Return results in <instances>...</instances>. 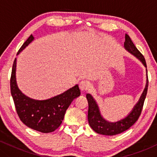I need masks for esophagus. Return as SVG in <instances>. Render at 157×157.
Masks as SVG:
<instances>
[{
	"label": "esophagus",
	"mask_w": 157,
	"mask_h": 157,
	"mask_svg": "<svg viewBox=\"0 0 157 157\" xmlns=\"http://www.w3.org/2000/svg\"><path fill=\"white\" fill-rule=\"evenodd\" d=\"M79 87H80V89L82 91H87L90 87L89 82H88L87 80H82L79 84Z\"/></svg>",
	"instance_id": "obj_1"
}]
</instances>
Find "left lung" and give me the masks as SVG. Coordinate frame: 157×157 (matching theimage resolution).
I'll use <instances>...</instances> for the list:
<instances>
[{
  "label": "left lung",
  "mask_w": 157,
  "mask_h": 157,
  "mask_svg": "<svg viewBox=\"0 0 157 157\" xmlns=\"http://www.w3.org/2000/svg\"><path fill=\"white\" fill-rule=\"evenodd\" d=\"M125 41L124 43V46L125 49L128 50L130 53L136 57L141 62L143 63L145 67H147L146 62H145V57L142 55L141 52L136 48L134 43L132 42L130 37L125 34ZM147 87H148V78L147 75V82L144 89L143 93L140 97L139 102L136 104L132 111L125 118L122 119L120 121L116 122H110L106 121L105 119L102 118L100 114V111L97 104L94 100L90 94H86L88 102H89V111H88V120H89V125L97 134L107 135V136H113L124 132L126 130L132 126L138 120L140 114L142 113V108H143L144 102L146 97L147 92Z\"/></svg>",
  "instance_id": "left-lung-1"
}]
</instances>
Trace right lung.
Returning <instances> with one entry per match:
<instances>
[{"label":"right lung","mask_w":157,"mask_h":157,"mask_svg":"<svg viewBox=\"0 0 157 157\" xmlns=\"http://www.w3.org/2000/svg\"><path fill=\"white\" fill-rule=\"evenodd\" d=\"M34 40L31 35L18 50L17 55ZM16 58L12 66L10 79L11 94L20 120L27 127L41 133L55 131L62 123L66 111L74 99L80 95L76 85L71 89L46 100H35L26 97L17 88L15 77Z\"/></svg>","instance_id":"add662e5"}]
</instances>
